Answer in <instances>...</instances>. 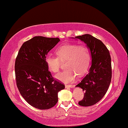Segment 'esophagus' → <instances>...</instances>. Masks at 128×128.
<instances>
[{
	"instance_id": "esophagus-1",
	"label": "esophagus",
	"mask_w": 128,
	"mask_h": 128,
	"mask_svg": "<svg viewBox=\"0 0 128 128\" xmlns=\"http://www.w3.org/2000/svg\"><path fill=\"white\" fill-rule=\"evenodd\" d=\"M65 86H66V88H73V87H74L73 85H66Z\"/></svg>"
}]
</instances>
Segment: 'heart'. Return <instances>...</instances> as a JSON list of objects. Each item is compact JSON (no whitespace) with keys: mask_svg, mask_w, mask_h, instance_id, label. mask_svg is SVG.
Here are the masks:
<instances>
[{"mask_svg":"<svg viewBox=\"0 0 128 128\" xmlns=\"http://www.w3.org/2000/svg\"><path fill=\"white\" fill-rule=\"evenodd\" d=\"M58 58L48 55L45 62L49 70L57 73L60 66V60L65 61V69L55 78L63 83H69L75 79L78 75L86 71L90 62V53L88 48L84 44L76 45L66 44L61 46L56 51Z\"/></svg>","mask_w":128,"mask_h":128,"instance_id":"1","label":"heart"}]
</instances>
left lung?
Listing matches in <instances>:
<instances>
[{
	"label": "left lung",
	"instance_id": "1",
	"mask_svg": "<svg viewBox=\"0 0 128 128\" xmlns=\"http://www.w3.org/2000/svg\"><path fill=\"white\" fill-rule=\"evenodd\" d=\"M73 39L80 40L88 48L91 64L88 73L76 86L84 91L83 100L79 102L82 106L94 105L98 102L108 91L112 79L111 58L109 51L100 40L86 34Z\"/></svg>",
	"mask_w": 128,
	"mask_h": 128
}]
</instances>
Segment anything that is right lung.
Returning <instances> with one entry per match:
<instances>
[{
  "label": "right lung",
  "mask_w": 128,
  "mask_h": 128,
  "mask_svg": "<svg viewBox=\"0 0 128 128\" xmlns=\"http://www.w3.org/2000/svg\"><path fill=\"white\" fill-rule=\"evenodd\" d=\"M60 40L36 36L24 42L15 63L16 86L23 98L30 105L49 109L58 101V92L65 88L53 79L45 62L48 53Z\"/></svg>",
  "instance_id": "add662e5"
}]
</instances>
